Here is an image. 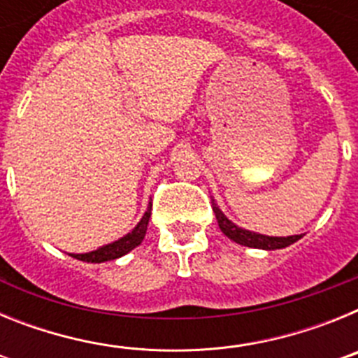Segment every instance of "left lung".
I'll return each mask as SVG.
<instances>
[{
    "mask_svg": "<svg viewBox=\"0 0 358 358\" xmlns=\"http://www.w3.org/2000/svg\"><path fill=\"white\" fill-rule=\"evenodd\" d=\"M213 204L215 217L218 220V226L222 229L224 235L227 238H231L233 242L240 243V245H245V248H255V249H267V251H274V249H283L290 243H294L296 240H299L301 236L294 235V236H265L258 235V233H252V231H245L242 227L235 226V224L227 220L226 215L218 210V206L215 204V201H211Z\"/></svg>",
    "mask_w": 358,
    "mask_h": 358,
    "instance_id": "left-lung-1",
    "label": "left lung"
}]
</instances>
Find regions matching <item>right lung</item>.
I'll return each instance as SVG.
<instances>
[{
  "mask_svg": "<svg viewBox=\"0 0 358 358\" xmlns=\"http://www.w3.org/2000/svg\"><path fill=\"white\" fill-rule=\"evenodd\" d=\"M152 213V202L148 204L147 211H145L143 218L140 220V224L134 227V229L125 235L123 238H120L118 242H113L109 245H103V248L96 249V251L85 252V255H71L73 258H77V260L82 262H91V264H102V262L107 260H116L120 256L127 255L129 251H132L134 248H138L141 243V240L145 238V233H147V226H148V218H150Z\"/></svg>",
  "mask_w": 358,
  "mask_h": 358,
  "instance_id": "obj_1",
  "label": "right lung"
}]
</instances>
